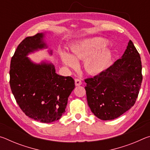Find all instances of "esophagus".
<instances>
[{
	"mask_svg": "<svg viewBox=\"0 0 150 150\" xmlns=\"http://www.w3.org/2000/svg\"><path fill=\"white\" fill-rule=\"evenodd\" d=\"M75 83L76 86H80L82 85V81H81L80 79H75Z\"/></svg>",
	"mask_w": 150,
	"mask_h": 150,
	"instance_id": "34e87169",
	"label": "esophagus"
}]
</instances>
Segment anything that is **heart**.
I'll list each match as a JSON object with an SVG mask.
<instances>
[{"label": "heart", "mask_w": 150, "mask_h": 150, "mask_svg": "<svg viewBox=\"0 0 150 150\" xmlns=\"http://www.w3.org/2000/svg\"><path fill=\"white\" fill-rule=\"evenodd\" d=\"M106 45L107 41L102 38L84 40L72 45V55L62 52L60 57L66 66L71 68L78 67L79 61H85V68L87 72L91 75H98L107 69L111 61L110 51L102 50Z\"/></svg>", "instance_id": "heart-1"}]
</instances>
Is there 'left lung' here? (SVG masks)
<instances>
[{"instance_id": "1", "label": "left lung", "mask_w": 150, "mask_h": 150, "mask_svg": "<svg viewBox=\"0 0 150 150\" xmlns=\"http://www.w3.org/2000/svg\"><path fill=\"white\" fill-rule=\"evenodd\" d=\"M88 105L96 117L113 120L132 107L142 81L141 58L130 40L120 59L100 74L85 79Z\"/></svg>"}]
</instances>
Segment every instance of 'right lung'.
<instances>
[{
    "label": "right lung",
    "instance_id": "obj_1",
    "mask_svg": "<svg viewBox=\"0 0 150 150\" xmlns=\"http://www.w3.org/2000/svg\"><path fill=\"white\" fill-rule=\"evenodd\" d=\"M44 33L27 37L17 47L11 62L10 85L25 115L44 123L57 121L65 112L68 97L75 88L71 77L55 73L51 63L32 62L27 57L47 48ZM50 54H52L50 50Z\"/></svg>",
    "mask_w": 150,
    "mask_h": 150
}]
</instances>
